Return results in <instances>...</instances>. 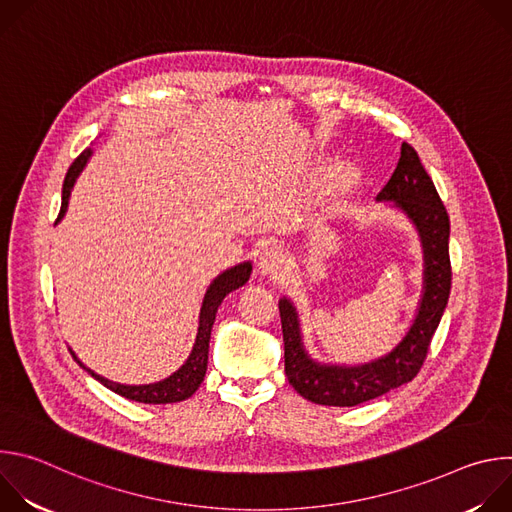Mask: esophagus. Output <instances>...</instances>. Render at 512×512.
<instances>
[{
    "instance_id": "1",
    "label": "esophagus",
    "mask_w": 512,
    "mask_h": 512,
    "mask_svg": "<svg viewBox=\"0 0 512 512\" xmlns=\"http://www.w3.org/2000/svg\"><path fill=\"white\" fill-rule=\"evenodd\" d=\"M283 267H285V253L281 247H269L259 255V261H257L259 273L267 277H277V273H281Z\"/></svg>"
}]
</instances>
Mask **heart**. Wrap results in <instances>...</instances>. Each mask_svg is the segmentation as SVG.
Segmentation results:
<instances>
[{
	"instance_id": "obj_1",
	"label": "heart",
	"mask_w": 512,
	"mask_h": 512,
	"mask_svg": "<svg viewBox=\"0 0 512 512\" xmlns=\"http://www.w3.org/2000/svg\"><path fill=\"white\" fill-rule=\"evenodd\" d=\"M354 180H356V168L352 164H342L332 174V188L336 190L348 188L350 184H354Z\"/></svg>"
}]
</instances>
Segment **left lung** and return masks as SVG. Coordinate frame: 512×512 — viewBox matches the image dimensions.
Here are the masks:
<instances>
[{
  "mask_svg": "<svg viewBox=\"0 0 512 512\" xmlns=\"http://www.w3.org/2000/svg\"><path fill=\"white\" fill-rule=\"evenodd\" d=\"M377 202L399 210L419 237L423 255L419 302L411 324L389 352L346 364L314 358L306 348L296 304L287 296L279 300L287 381L304 399L318 405L354 407L409 383L419 373L431 336L448 306L452 287L450 216L409 143L401 145L399 164Z\"/></svg>",
  "mask_w": 512,
  "mask_h": 512,
  "instance_id": "8db88e82",
  "label": "left lung"
}]
</instances>
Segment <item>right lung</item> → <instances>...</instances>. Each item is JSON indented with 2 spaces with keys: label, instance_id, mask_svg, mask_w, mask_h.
Listing matches in <instances>:
<instances>
[{
  "label": "right lung",
  "instance_id": "obj_1",
  "mask_svg": "<svg viewBox=\"0 0 512 512\" xmlns=\"http://www.w3.org/2000/svg\"><path fill=\"white\" fill-rule=\"evenodd\" d=\"M93 156V150L87 148L72 166L66 172L64 184H62V206H60V214L56 218V225L62 221L66 210H68V200H70V192L75 188L79 176L83 174L85 166L89 164V158ZM253 265L251 261H243L237 263L229 269H225L223 273H218L210 285L206 287V294L202 298V306H200V314H198V330H196V338L192 344V350L188 354V358L182 362V367H178L172 375H168L162 381L156 383H145V385H125V383H117V381H109L103 375H97L95 371H91L89 367L81 362V358L75 354V350H70L72 358L79 362V367H83L93 379H97L101 385H105L107 389H111L113 393L129 399V401H137V403H150V405H162V403H178L184 401L188 397H192L196 393V389L200 387V383L204 381L206 375V367H208V344H210V332H212V324L218 312V306L223 304V300L231 294V291L243 287L249 277H251Z\"/></svg>",
  "mask_w": 512,
  "mask_h": 512
}]
</instances>
